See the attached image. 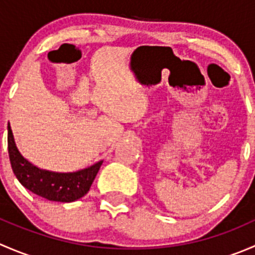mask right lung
<instances>
[{
	"label": "right lung",
	"mask_w": 255,
	"mask_h": 255,
	"mask_svg": "<svg viewBox=\"0 0 255 255\" xmlns=\"http://www.w3.org/2000/svg\"><path fill=\"white\" fill-rule=\"evenodd\" d=\"M8 129V154L12 170L18 181L33 194L56 202H73L89 192L104 160L74 173H55L39 169L18 150L11 127Z\"/></svg>",
	"instance_id": "right-lung-1"
}]
</instances>
